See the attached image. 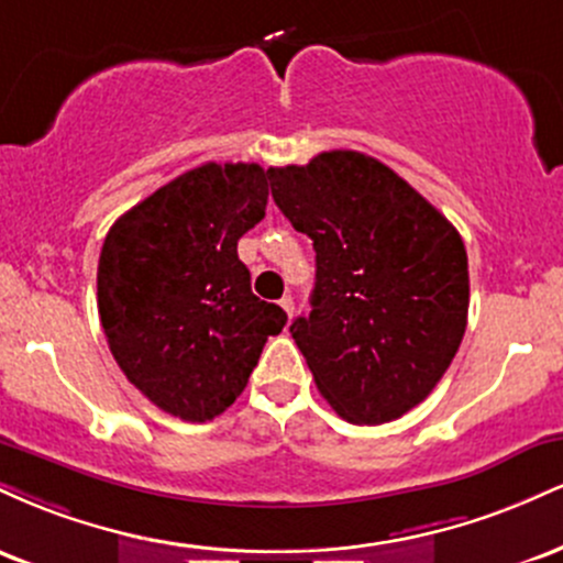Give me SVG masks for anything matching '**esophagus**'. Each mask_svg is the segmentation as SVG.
<instances>
[{"mask_svg": "<svg viewBox=\"0 0 563 563\" xmlns=\"http://www.w3.org/2000/svg\"><path fill=\"white\" fill-rule=\"evenodd\" d=\"M280 307L286 309L288 318H294V299H290V296H283V299H280Z\"/></svg>", "mask_w": 563, "mask_h": 563, "instance_id": "34e87169", "label": "esophagus"}]
</instances>
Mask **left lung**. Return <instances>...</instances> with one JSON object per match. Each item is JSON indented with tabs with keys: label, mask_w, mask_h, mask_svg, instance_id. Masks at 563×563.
<instances>
[{
	"label": "left lung",
	"mask_w": 563,
	"mask_h": 563,
	"mask_svg": "<svg viewBox=\"0 0 563 563\" xmlns=\"http://www.w3.org/2000/svg\"><path fill=\"white\" fill-rule=\"evenodd\" d=\"M273 198L312 238L309 318L290 335L349 423H386L429 397L468 318V256L421 192L380 161L331 151L273 166Z\"/></svg>",
	"instance_id": "obj_1"
}]
</instances>
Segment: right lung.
<instances>
[{
  "label": "right lung",
  "instance_id": "obj_1",
  "mask_svg": "<svg viewBox=\"0 0 563 563\" xmlns=\"http://www.w3.org/2000/svg\"><path fill=\"white\" fill-rule=\"evenodd\" d=\"M260 164H200L115 219L97 264L113 360L153 405L203 423L241 397L288 314L251 294L238 241L264 219Z\"/></svg>",
  "mask_w": 563,
  "mask_h": 563
}]
</instances>
